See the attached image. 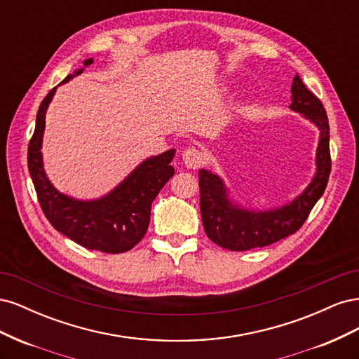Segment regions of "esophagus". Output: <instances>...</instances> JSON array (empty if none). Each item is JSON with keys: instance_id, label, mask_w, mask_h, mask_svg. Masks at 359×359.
<instances>
[{"instance_id": "obj_1", "label": "esophagus", "mask_w": 359, "mask_h": 359, "mask_svg": "<svg viewBox=\"0 0 359 359\" xmlns=\"http://www.w3.org/2000/svg\"><path fill=\"white\" fill-rule=\"evenodd\" d=\"M202 153L196 148H187L182 151V161L189 169H198L202 165Z\"/></svg>"}]
</instances>
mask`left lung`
<instances>
[{"mask_svg": "<svg viewBox=\"0 0 359 359\" xmlns=\"http://www.w3.org/2000/svg\"><path fill=\"white\" fill-rule=\"evenodd\" d=\"M290 93V111L301 114L319 130L314 158L316 172L307 187L292 201L274 208L255 210L236 202L220 175L208 169H199L203 229L217 245L232 252H245L283 240L304 224L311 208L327 189L331 172L327 112L318 97L306 88L298 74L293 78Z\"/></svg>", "mask_w": 359, "mask_h": 359, "instance_id": "left-lung-1", "label": "left lung"}]
</instances>
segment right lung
<instances>
[{
	"label": "right lung",
	"mask_w": 359,
	"mask_h": 359,
	"mask_svg": "<svg viewBox=\"0 0 359 359\" xmlns=\"http://www.w3.org/2000/svg\"><path fill=\"white\" fill-rule=\"evenodd\" d=\"M93 62V58L85 60L83 67L74 70L60 85L67 83ZM58 86L43 99L28 145V170L41 210L49 223L76 244L112 255L128 252L147 233L151 203L175 173L170 166L175 149L140 161L118 186L100 198L78 199L60 191L46 175L41 154L46 112Z\"/></svg>",
	"instance_id": "1"
}]
</instances>
